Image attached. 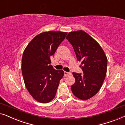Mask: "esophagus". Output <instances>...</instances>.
Listing matches in <instances>:
<instances>
[{
	"instance_id": "obj_1",
	"label": "esophagus",
	"mask_w": 125,
	"mask_h": 125,
	"mask_svg": "<svg viewBox=\"0 0 125 125\" xmlns=\"http://www.w3.org/2000/svg\"><path fill=\"white\" fill-rule=\"evenodd\" d=\"M70 75H71V73H68V72H66V71L64 72V76H67Z\"/></svg>"
}]
</instances>
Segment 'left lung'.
Segmentation results:
<instances>
[{
  "label": "left lung",
  "mask_w": 125,
  "mask_h": 125,
  "mask_svg": "<svg viewBox=\"0 0 125 125\" xmlns=\"http://www.w3.org/2000/svg\"><path fill=\"white\" fill-rule=\"evenodd\" d=\"M66 39L71 43L83 75L73 73L75 82L71 85L77 98L87 100L94 96L102 87L107 70V57L103 49L92 37L82 30L71 31Z\"/></svg>",
  "instance_id": "obj_1"
}]
</instances>
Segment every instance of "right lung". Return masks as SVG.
<instances>
[{"instance_id": "right-lung-1", "label": "right lung", "mask_w": 125, "mask_h": 125, "mask_svg": "<svg viewBox=\"0 0 125 125\" xmlns=\"http://www.w3.org/2000/svg\"><path fill=\"white\" fill-rule=\"evenodd\" d=\"M67 32L45 31L37 35L24 51L21 70L24 83L31 95L41 103L55 97L64 71L53 68L50 58L64 40Z\"/></svg>"}]
</instances>
